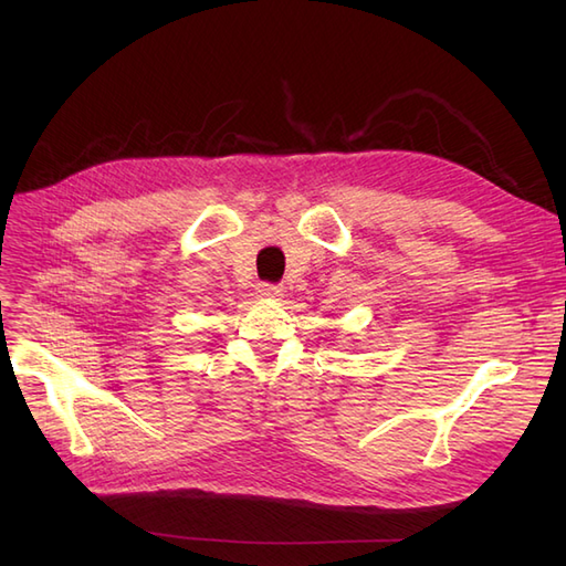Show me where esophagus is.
I'll list each match as a JSON object with an SVG mask.
<instances>
[{
  "instance_id": "1",
  "label": "esophagus",
  "mask_w": 566,
  "mask_h": 566,
  "mask_svg": "<svg viewBox=\"0 0 566 566\" xmlns=\"http://www.w3.org/2000/svg\"><path fill=\"white\" fill-rule=\"evenodd\" d=\"M256 293H260V297H279L283 293V287L276 283H260L256 285Z\"/></svg>"
}]
</instances>
